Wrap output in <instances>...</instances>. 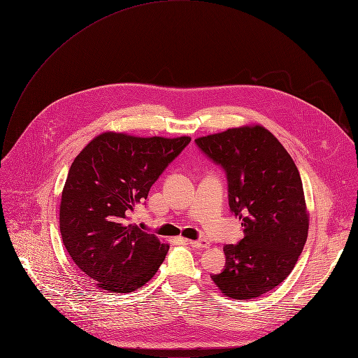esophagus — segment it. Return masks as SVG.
I'll use <instances>...</instances> for the list:
<instances>
[{
    "label": "esophagus",
    "instance_id": "34e87169",
    "mask_svg": "<svg viewBox=\"0 0 358 358\" xmlns=\"http://www.w3.org/2000/svg\"><path fill=\"white\" fill-rule=\"evenodd\" d=\"M189 246L192 248H199V249H208L209 248V242L206 239H201V241H187Z\"/></svg>",
    "mask_w": 358,
    "mask_h": 358
}]
</instances>
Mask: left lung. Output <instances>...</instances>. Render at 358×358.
I'll return each mask as SVG.
<instances>
[{
	"mask_svg": "<svg viewBox=\"0 0 358 358\" xmlns=\"http://www.w3.org/2000/svg\"><path fill=\"white\" fill-rule=\"evenodd\" d=\"M195 143L224 169L230 210L245 227L239 243L223 248L224 270L210 278L229 298H259L291 274L306 242L309 212L299 171L280 141L259 124Z\"/></svg>",
	"mask_w": 358,
	"mask_h": 358,
	"instance_id": "left-lung-1",
	"label": "left lung"
}]
</instances>
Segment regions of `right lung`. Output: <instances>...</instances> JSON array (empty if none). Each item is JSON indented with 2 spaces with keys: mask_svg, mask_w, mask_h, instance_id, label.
<instances>
[{
  "mask_svg": "<svg viewBox=\"0 0 358 358\" xmlns=\"http://www.w3.org/2000/svg\"><path fill=\"white\" fill-rule=\"evenodd\" d=\"M189 142L103 132L74 159L60 199V233L74 264L98 288L132 292L157 273L170 246L131 215Z\"/></svg>",
  "mask_w": 358,
  "mask_h": 358,
  "instance_id": "obj_1",
  "label": "right lung"
}]
</instances>
